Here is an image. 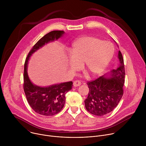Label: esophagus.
Masks as SVG:
<instances>
[{
  "label": "esophagus",
  "instance_id": "1",
  "mask_svg": "<svg viewBox=\"0 0 146 146\" xmlns=\"http://www.w3.org/2000/svg\"><path fill=\"white\" fill-rule=\"evenodd\" d=\"M81 85V82L78 80H76L73 82V86L74 87H78Z\"/></svg>",
  "mask_w": 146,
  "mask_h": 146
}]
</instances>
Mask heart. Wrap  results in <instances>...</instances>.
Returning a JSON list of instances; mask_svg holds the SVG:
<instances>
[{
	"mask_svg": "<svg viewBox=\"0 0 146 146\" xmlns=\"http://www.w3.org/2000/svg\"><path fill=\"white\" fill-rule=\"evenodd\" d=\"M114 54L113 44L93 36H83L73 43L69 66L72 72L84 68L93 76L100 75L105 70Z\"/></svg>",
	"mask_w": 146,
	"mask_h": 146,
	"instance_id": "heart-1",
	"label": "heart"
}]
</instances>
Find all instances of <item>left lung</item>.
I'll use <instances>...</instances> for the list:
<instances>
[{
  "label": "left lung",
  "instance_id": "1",
  "mask_svg": "<svg viewBox=\"0 0 146 146\" xmlns=\"http://www.w3.org/2000/svg\"><path fill=\"white\" fill-rule=\"evenodd\" d=\"M118 58L119 65L117 68L111 71L110 77L102 76L87 82L89 93L84 100L85 106L92 114L102 116L112 111L123 95L125 72L120 51H118Z\"/></svg>",
  "mask_w": 146,
  "mask_h": 146
}]
</instances>
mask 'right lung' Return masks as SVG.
Listing matches in <instances>:
<instances>
[{"instance_id":"obj_1","label":"right lung","mask_w":146,"mask_h":146,"mask_svg":"<svg viewBox=\"0 0 146 146\" xmlns=\"http://www.w3.org/2000/svg\"><path fill=\"white\" fill-rule=\"evenodd\" d=\"M64 33L63 31H53L44 35L33 46L25 62L23 87L25 96L32 109L42 115H54L62 109L65 103L66 94L72 90L73 82L60 83L47 87L35 86L31 81L28 75V60L35 51L45 44L58 40Z\"/></svg>"}]
</instances>
